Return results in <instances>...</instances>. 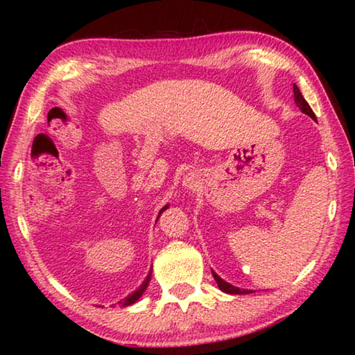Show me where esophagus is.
Masks as SVG:
<instances>
[{
	"label": "esophagus",
	"instance_id": "obj_1",
	"mask_svg": "<svg viewBox=\"0 0 355 355\" xmlns=\"http://www.w3.org/2000/svg\"><path fill=\"white\" fill-rule=\"evenodd\" d=\"M183 186H186V188H194V186H196V180H194V177L186 175V177L183 178Z\"/></svg>",
	"mask_w": 355,
	"mask_h": 355
}]
</instances>
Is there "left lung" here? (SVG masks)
Returning <instances> with one entry per match:
<instances>
[{"label":"left lung","instance_id":"1","mask_svg":"<svg viewBox=\"0 0 355 355\" xmlns=\"http://www.w3.org/2000/svg\"><path fill=\"white\" fill-rule=\"evenodd\" d=\"M293 92H294V103H296V106L304 114H307V116H310L311 119L315 120V112L311 111L310 105L307 103V101H305V98L302 97V94H300L299 87L296 86V84H293ZM211 272H213V277L216 280V284H218V286H219V290H222V291L227 293V294H249V293H254L252 290H241V288L233 286L232 284H228V282H225L224 279H220L219 275L216 274L214 271H211Z\"/></svg>","mask_w":355,"mask_h":355}]
</instances>
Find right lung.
<instances>
[{
    "label": "right lung",
    "instance_id": "right-lung-1",
    "mask_svg": "<svg viewBox=\"0 0 355 355\" xmlns=\"http://www.w3.org/2000/svg\"><path fill=\"white\" fill-rule=\"evenodd\" d=\"M169 208V205H166V207H163L159 209V214L164 211V209H167ZM159 214H158V218H159ZM150 279H152V268H150V271H148V274H147V277L144 279V282H142V285L137 288L136 291H133L131 294H128L127 297H125L123 300H120V305H122V307H128V305H131V304H135V302H137V300H139V297L142 296L144 294V291L147 290V286H148V284H150Z\"/></svg>",
    "mask_w": 355,
    "mask_h": 355
}]
</instances>
